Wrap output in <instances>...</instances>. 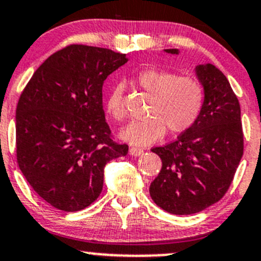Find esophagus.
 Wrapping results in <instances>:
<instances>
[{
	"instance_id": "esophagus-1",
	"label": "esophagus",
	"mask_w": 261,
	"mask_h": 261,
	"mask_svg": "<svg viewBox=\"0 0 261 261\" xmlns=\"http://www.w3.org/2000/svg\"><path fill=\"white\" fill-rule=\"evenodd\" d=\"M128 153H130L131 156H140V154H142V153H144V151H142L141 148L130 147V150H128Z\"/></svg>"
}]
</instances>
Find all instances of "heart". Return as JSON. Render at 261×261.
<instances>
[{
	"label": "heart",
	"instance_id": "b5f03b06",
	"mask_svg": "<svg viewBox=\"0 0 261 261\" xmlns=\"http://www.w3.org/2000/svg\"><path fill=\"white\" fill-rule=\"evenodd\" d=\"M139 85L153 95L148 109L151 119L133 121L120 131V137L135 146H146L165 135L179 134L190 128L198 117L204 101L202 84L192 76L177 74L160 68H147L137 75ZM107 110L117 121L126 116L122 88H113L107 98Z\"/></svg>",
	"mask_w": 261,
	"mask_h": 261
}]
</instances>
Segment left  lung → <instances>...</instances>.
Listing matches in <instances>:
<instances>
[{"mask_svg": "<svg viewBox=\"0 0 261 261\" xmlns=\"http://www.w3.org/2000/svg\"><path fill=\"white\" fill-rule=\"evenodd\" d=\"M194 70L204 90L198 117L176 141L152 148L162 168L150 186L151 198L177 216L198 213L218 202L233 181L244 150L240 105L227 76L211 63Z\"/></svg>", "mask_w": 261, "mask_h": 261, "instance_id": "obj_1", "label": "left lung"}]
</instances>
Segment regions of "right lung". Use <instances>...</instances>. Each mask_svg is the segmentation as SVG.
Wrapping results in <instances>:
<instances>
[{"mask_svg": "<svg viewBox=\"0 0 261 261\" xmlns=\"http://www.w3.org/2000/svg\"><path fill=\"white\" fill-rule=\"evenodd\" d=\"M128 58L71 44L34 71L16 110L17 162L31 187L64 212L84 210L99 197L105 165L125 156L102 109L104 80Z\"/></svg>", "mask_w": 261, "mask_h": 261, "instance_id": "1", "label": "right lung"}]
</instances>
